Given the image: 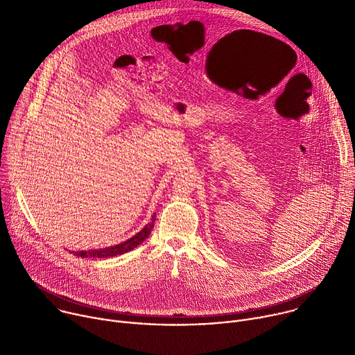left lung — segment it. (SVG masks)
Listing matches in <instances>:
<instances>
[{
  "label": "left lung",
  "mask_w": 355,
  "mask_h": 355,
  "mask_svg": "<svg viewBox=\"0 0 355 355\" xmlns=\"http://www.w3.org/2000/svg\"><path fill=\"white\" fill-rule=\"evenodd\" d=\"M281 44H284V43H281Z\"/></svg>",
  "instance_id": "1"
}]
</instances>
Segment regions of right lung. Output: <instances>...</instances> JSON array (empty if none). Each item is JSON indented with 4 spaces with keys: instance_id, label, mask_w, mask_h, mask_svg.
<instances>
[{
    "instance_id": "obj_1",
    "label": "right lung",
    "mask_w": 355,
    "mask_h": 355,
    "mask_svg": "<svg viewBox=\"0 0 355 355\" xmlns=\"http://www.w3.org/2000/svg\"><path fill=\"white\" fill-rule=\"evenodd\" d=\"M155 222H156V214L151 216L150 222L140 232H137L135 236H132L130 239H128L122 243H118L115 245L105 247V248H99V250H87V251L80 250V251H73V252L77 257H83V259H87V257L103 259V257H115V256L123 254V252H128V251L133 250L135 247L140 245L148 237V234L151 233V229H153V226H155Z\"/></svg>"
}]
</instances>
